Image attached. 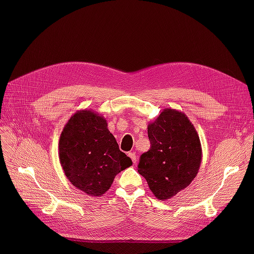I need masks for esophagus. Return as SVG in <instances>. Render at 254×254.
<instances>
[{"instance_id":"obj_1","label":"esophagus","mask_w":254,"mask_h":254,"mask_svg":"<svg viewBox=\"0 0 254 254\" xmlns=\"http://www.w3.org/2000/svg\"><path fill=\"white\" fill-rule=\"evenodd\" d=\"M128 156L131 158V161H132V163L134 164H136V162H137V156H136V154H135V152H128Z\"/></svg>"}]
</instances>
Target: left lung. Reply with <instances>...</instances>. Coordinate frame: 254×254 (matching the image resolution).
<instances>
[{
  "label": "left lung",
  "mask_w": 254,
  "mask_h": 254,
  "mask_svg": "<svg viewBox=\"0 0 254 254\" xmlns=\"http://www.w3.org/2000/svg\"><path fill=\"white\" fill-rule=\"evenodd\" d=\"M150 149L141 155L138 172L161 201L191 183L202 162L197 131L183 112L167 108L147 127Z\"/></svg>",
  "instance_id": "obj_1"
}]
</instances>
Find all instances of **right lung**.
<instances>
[{"label":"right lung","instance_id":"right-lung-1","mask_svg":"<svg viewBox=\"0 0 254 254\" xmlns=\"http://www.w3.org/2000/svg\"><path fill=\"white\" fill-rule=\"evenodd\" d=\"M59 156L64 175L79 190L101 196L115 176L132 165L119 150L107 120L92 110H79L65 124L60 137Z\"/></svg>","mask_w":254,"mask_h":254}]
</instances>
